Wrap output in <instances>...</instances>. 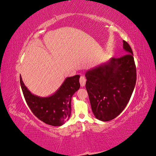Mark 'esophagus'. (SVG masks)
Masks as SVG:
<instances>
[{"mask_svg":"<svg viewBox=\"0 0 156 156\" xmlns=\"http://www.w3.org/2000/svg\"><path fill=\"white\" fill-rule=\"evenodd\" d=\"M86 81H87V79L85 77H84V76H81V77H80L79 82H80V84H81V86L82 87L85 86Z\"/></svg>","mask_w":156,"mask_h":156,"instance_id":"obj_1","label":"esophagus"}]
</instances>
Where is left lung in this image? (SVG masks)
Segmentation results:
<instances>
[{"mask_svg":"<svg viewBox=\"0 0 156 156\" xmlns=\"http://www.w3.org/2000/svg\"><path fill=\"white\" fill-rule=\"evenodd\" d=\"M126 55L111 58L85 73L86 88L94 115L107 122L119 116L128 103L135 88L136 73L133 51L123 40Z\"/></svg>","mask_w":156,"mask_h":156,"instance_id":"obj_1","label":"left lung"}]
</instances>
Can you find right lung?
Instances as JSON below:
<instances>
[{
  "label": "right lung",
  "instance_id": "obj_1",
  "mask_svg": "<svg viewBox=\"0 0 156 156\" xmlns=\"http://www.w3.org/2000/svg\"><path fill=\"white\" fill-rule=\"evenodd\" d=\"M79 78V75L67 77L57 90L48 97L32 94L25 85L21 76L20 84L26 102L33 114L47 124L60 126L71 116V100L80 88Z\"/></svg>",
  "mask_w": 156,
  "mask_h": 156
}]
</instances>
